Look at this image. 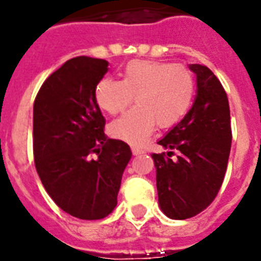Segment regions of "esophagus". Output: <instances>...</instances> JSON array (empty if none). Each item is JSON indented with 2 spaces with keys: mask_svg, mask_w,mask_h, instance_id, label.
Returning <instances> with one entry per match:
<instances>
[{
  "mask_svg": "<svg viewBox=\"0 0 261 261\" xmlns=\"http://www.w3.org/2000/svg\"><path fill=\"white\" fill-rule=\"evenodd\" d=\"M131 152H133V154H134V156H138V154H142V149H139V148H137V146H133V148H131Z\"/></svg>",
  "mask_w": 261,
  "mask_h": 261,
  "instance_id": "34e87169",
  "label": "esophagus"
}]
</instances>
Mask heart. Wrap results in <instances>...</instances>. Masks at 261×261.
Returning <instances> with one entry per match:
<instances>
[{"label":"heart","instance_id":"b5f03b06","mask_svg":"<svg viewBox=\"0 0 261 261\" xmlns=\"http://www.w3.org/2000/svg\"><path fill=\"white\" fill-rule=\"evenodd\" d=\"M196 81L188 67L152 60H133L122 81L104 77L95 86V101L109 115L135 107L109 124V134L131 145H141L154 127L178 124L192 107Z\"/></svg>","mask_w":261,"mask_h":261}]
</instances>
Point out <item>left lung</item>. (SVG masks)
<instances>
[{"label":"left lung","mask_w":261,"mask_h":261,"mask_svg":"<svg viewBox=\"0 0 261 261\" xmlns=\"http://www.w3.org/2000/svg\"><path fill=\"white\" fill-rule=\"evenodd\" d=\"M189 68L197 76L192 109L157 142L168 152L152 154L159 204L175 220L193 218L214 201L231 149L230 108L222 83L205 65Z\"/></svg>","instance_id":"1"}]
</instances>
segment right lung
I'll use <instances>...</instances> for the list:
<instances>
[{
	"label": "right lung",
	"instance_id": "1",
	"mask_svg": "<svg viewBox=\"0 0 261 261\" xmlns=\"http://www.w3.org/2000/svg\"><path fill=\"white\" fill-rule=\"evenodd\" d=\"M108 61L79 56L43 82L34 101L35 168L51 200L73 218L98 220L117 204L130 146L104 133L95 86ZM97 154V158H93Z\"/></svg>",
	"mask_w": 261,
	"mask_h": 261
}]
</instances>
